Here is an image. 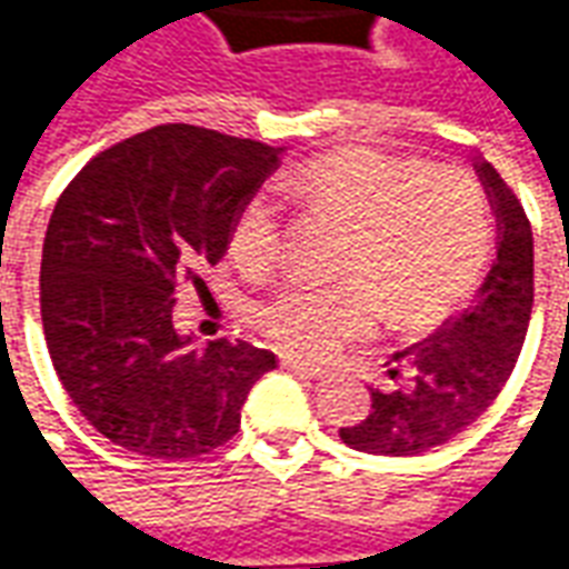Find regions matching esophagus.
<instances>
[{"instance_id": "obj_1", "label": "esophagus", "mask_w": 569, "mask_h": 569, "mask_svg": "<svg viewBox=\"0 0 569 569\" xmlns=\"http://www.w3.org/2000/svg\"><path fill=\"white\" fill-rule=\"evenodd\" d=\"M280 362H283V369L298 371V375H308V378H317V381L329 375V371L320 369V366H310V362H305V359H298V357H283Z\"/></svg>"}]
</instances>
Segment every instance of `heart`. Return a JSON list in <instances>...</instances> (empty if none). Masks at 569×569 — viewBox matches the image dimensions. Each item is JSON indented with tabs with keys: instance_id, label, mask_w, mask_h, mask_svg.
<instances>
[{
	"instance_id": "obj_1",
	"label": "heart",
	"mask_w": 569,
	"mask_h": 569,
	"mask_svg": "<svg viewBox=\"0 0 569 569\" xmlns=\"http://www.w3.org/2000/svg\"><path fill=\"white\" fill-rule=\"evenodd\" d=\"M289 191L350 224L341 283H289L259 310L261 332L286 353L332 359L396 322L423 326L460 305L481 280L493 249V210L485 186L463 167L371 146L310 158ZM228 252L249 277H268L283 259V203L256 191L231 219Z\"/></svg>"
}]
</instances>
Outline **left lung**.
I'll return each mask as SVG.
<instances>
[{"mask_svg":"<svg viewBox=\"0 0 569 569\" xmlns=\"http://www.w3.org/2000/svg\"><path fill=\"white\" fill-rule=\"evenodd\" d=\"M478 176L497 212V264L472 308L393 353L390 378L402 375V383L393 393L371 390L366 420L338 429L357 451L411 457L451 441L488 411L518 362L533 310V234L506 179L490 163H478Z\"/></svg>","mask_w":569,"mask_h":569,"instance_id":"left-lung-1","label":"left lung"}]
</instances>
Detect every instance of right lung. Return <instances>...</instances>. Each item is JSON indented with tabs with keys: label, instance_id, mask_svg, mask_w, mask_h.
Segmentation results:
<instances>
[{
	"label": "right lung",
	"instance_id": "right-lung-1",
	"mask_svg": "<svg viewBox=\"0 0 569 569\" xmlns=\"http://www.w3.org/2000/svg\"><path fill=\"white\" fill-rule=\"evenodd\" d=\"M280 149L194 124L116 142L63 188L42 247V326L69 399L106 439L188 460L234 439L252 383L277 357L176 329V289L210 292L240 203Z\"/></svg>",
	"mask_w": 569,
	"mask_h": 569
}]
</instances>
